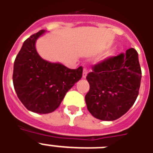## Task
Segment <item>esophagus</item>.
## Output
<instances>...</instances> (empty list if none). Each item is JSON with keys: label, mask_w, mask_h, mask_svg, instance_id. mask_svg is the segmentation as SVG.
<instances>
[{"label": "esophagus", "mask_w": 153, "mask_h": 153, "mask_svg": "<svg viewBox=\"0 0 153 153\" xmlns=\"http://www.w3.org/2000/svg\"><path fill=\"white\" fill-rule=\"evenodd\" d=\"M87 74H88V71H87V69H86V68H84L83 73H82V78H83V79H85V78L86 77V75H87Z\"/></svg>", "instance_id": "34e87169"}]
</instances>
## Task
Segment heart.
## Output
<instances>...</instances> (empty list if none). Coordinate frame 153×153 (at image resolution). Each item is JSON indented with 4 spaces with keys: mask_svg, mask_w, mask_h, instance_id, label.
Instances as JSON below:
<instances>
[{
    "mask_svg": "<svg viewBox=\"0 0 153 153\" xmlns=\"http://www.w3.org/2000/svg\"><path fill=\"white\" fill-rule=\"evenodd\" d=\"M113 55V52H110V53H109V55H109V56H110V55Z\"/></svg>",
    "mask_w": 153,
    "mask_h": 153,
    "instance_id": "1",
    "label": "heart"
}]
</instances>
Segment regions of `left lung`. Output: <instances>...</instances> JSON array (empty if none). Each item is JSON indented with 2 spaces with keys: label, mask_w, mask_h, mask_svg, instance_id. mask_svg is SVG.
Instances as JSON below:
<instances>
[{
  "label": "left lung",
  "mask_w": 153,
  "mask_h": 153,
  "mask_svg": "<svg viewBox=\"0 0 153 153\" xmlns=\"http://www.w3.org/2000/svg\"><path fill=\"white\" fill-rule=\"evenodd\" d=\"M85 96L89 112L102 121H114L126 114L139 94L141 69L134 48L112 56L92 67Z\"/></svg>",
  "instance_id": "left-lung-1"
}]
</instances>
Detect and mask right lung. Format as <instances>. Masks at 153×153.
Returning a JSON list of instances; mask_svg holds the SVG:
<instances>
[{
    "mask_svg": "<svg viewBox=\"0 0 153 153\" xmlns=\"http://www.w3.org/2000/svg\"><path fill=\"white\" fill-rule=\"evenodd\" d=\"M44 32L40 30L24 42L13 67V86L18 98L28 110L37 114L55 111L82 76V67L69 69L39 56L36 42Z\"/></svg>",
    "mask_w": 153,
    "mask_h": 153,
    "instance_id": "obj_1",
    "label": "right lung"
}]
</instances>
